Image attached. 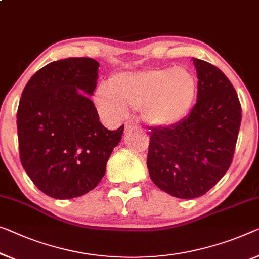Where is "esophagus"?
<instances>
[{
	"label": "esophagus",
	"instance_id": "1",
	"mask_svg": "<svg viewBox=\"0 0 259 259\" xmlns=\"http://www.w3.org/2000/svg\"><path fill=\"white\" fill-rule=\"evenodd\" d=\"M135 128H136V125H135L133 122H129V123H126V124H125V131L131 130V129H135Z\"/></svg>",
	"mask_w": 259,
	"mask_h": 259
}]
</instances>
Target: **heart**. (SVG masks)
I'll use <instances>...</instances> for the list:
<instances>
[{"mask_svg":"<svg viewBox=\"0 0 259 259\" xmlns=\"http://www.w3.org/2000/svg\"><path fill=\"white\" fill-rule=\"evenodd\" d=\"M198 93V80L185 67L153 68L137 73H121L109 86L101 84L95 103L103 117L119 121L129 108L141 109L151 125H169L188 114Z\"/></svg>","mask_w":259,"mask_h":259,"instance_id":"obj_1","label":"heart"}]
</instances>
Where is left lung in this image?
I'll list each match as a JSON object with an SVG mask.
<instances>
[{
	"mask_svg": "<svg viewBox=\"0 0 259 259\" xmlns=\"http://www.w3.org/2000/svg\"><path fill=\"white\" fill-rule=\"evenodd\" d=\"M198 95L191 113L168 126L151 129L150 178L179 199L199 198L219 183L233 161L242 109L221 69L193 58Z\"/></svg>",
	"mask_w": 259,
	"mask_h": 259,
	"instance_id": "left-lung-1",
	"label": "left lung"
}]
</instances>
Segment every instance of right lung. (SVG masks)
<instances>
[{
  "instance_id": "right-lung-1",
  "label": "right lung",
  "mask_w": 259,
  "mask_h": 259,
  "mask_svg": "<svg viewBox=\"0 0 259 259\" xmlns=\"http://www.w3.org/2000/svg\"><path fill=\"white\" fill-rule=\"evenodd\" d=\"M99 66L92 58L53 61L23 90L17 109L19 158L32 183L51 198L72 199L95 188L122 138L124 125L105 128L83 93L94 92Z\"/></svg>"
}]
</instances>
